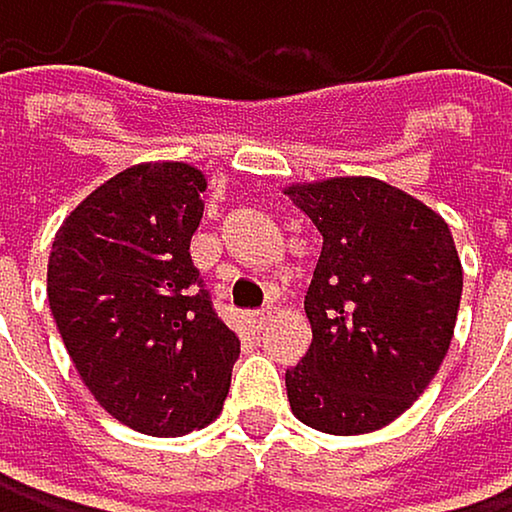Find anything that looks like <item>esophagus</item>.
Instances as JSON below:
<instances>
[{"label":"esophagus","instance_id":"1","mask_svg":"<svg viewBox=\"0 0 512 512\" xmlns=\"http://www.w3.org/2000/svg\"><path fill=\"white\" fill-rule=\"evenodd\" d=\"M268 320H271V311H253L250 317H247V323L259 332V329H265L268 326Z\"/></svg>","mask_w":512,"mask_h":512}]
</instances>
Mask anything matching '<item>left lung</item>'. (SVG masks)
I'll return each instance as SVG.
<instances>
[{"label": "left lung", "mask_w": 512, "mask_h": 512, "mask_svg": "<svg viewBox=\"0 0 512 512\" xmlns=\"http://www.w3.org/2000/svg\"><path fill=\"white\" fill-rule=\"evenodd\" d=\"M284 195L323 250L305 296L311 348L287 369L293 415L357 437L400 418L437 375L464 271L446 219L372 176L293 183Z\"/></svg>", "instance_id": "1"}]
</instances>
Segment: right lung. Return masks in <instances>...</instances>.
Segmentation results:
<instances>
[{"mask_svg": "<svg viewBox=\"0 0 512 512\" xmlns=\"http://www.w3.org/2000/svg\"><path fill=\"white\" fill-rule=\"evenodd\" d=\"M201 192L186 161L134 164L63 219L48 256V305L85 388L149 437L207 427L241 354L189 256Z\"/></svg>", "mask_w": 512, "mask_h": 512, "instance_id": "add662e5", "label": "right lung"}]
</instances>
